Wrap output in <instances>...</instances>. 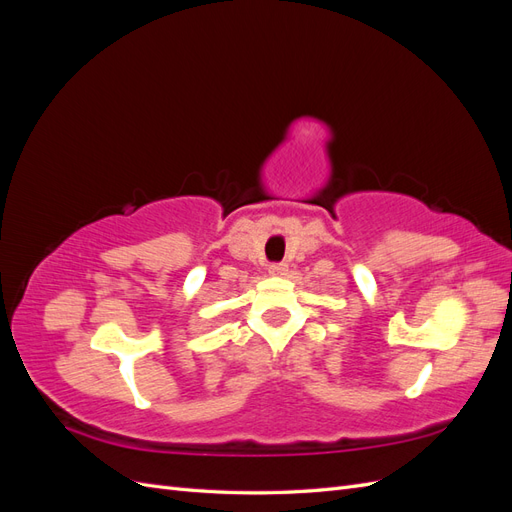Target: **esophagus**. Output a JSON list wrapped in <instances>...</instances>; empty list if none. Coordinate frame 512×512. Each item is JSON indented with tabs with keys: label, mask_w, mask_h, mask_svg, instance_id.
Listing matches in <instances>:
<instances>
[{
	"label": "esophagus",
	"mask_w": 512,
	"mask_h": 512,
	"mask_svg": "<svg viewBox=\"0 0 512 512\" xmlns=\"http://www.w3.org/2000/svg\"><path fill=\"white\" fill-rule=\"evenodd\" d=\"M286 271H288V265H284V262H275V265L269 267V275H275V277L286 275Z\"/></svg>",
	"instance_id": "obj_1"
}]
</instances>
